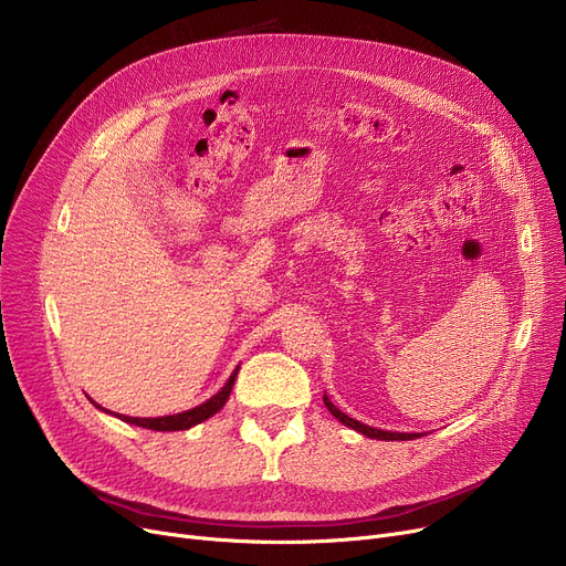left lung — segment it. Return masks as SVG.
I'll use <instances>...</instances> for the list:
<instances>
[{"mask_svg": "<svg viewBox=\"0 0 566 566\" xmlns=\"http://www.w3.org/2000/svg\"><path fill=\"white\" fill-rule=\"evenodd\" d=\"M323 403H325V408H328L335 418L342 422V424H346V427H350V429H355L358 433H363V436H367V438H376V440H415V438H420L422 433H397V431H382V429H374V427H367V424H363V422H358V420H353V418H348L346 412H342L328 397L323 395Z\"/></svg>", "mask_w": 566, "mask_h": 566, "instance_id": "1", "label": "left lung"}]
</instances>
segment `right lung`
I'll return each mask as SVG.
<instances>
[{"label": "right lung", "mask_w": 566, "mask_h": 566, "mask_svg": "<svg viewBox=\"0 0 566 566\" xmlns=\"http://www.w3.org/2000/svg\"><path fill=\"white\" fill-rule=\"evenodd\" d=\"M235 374H238V367L233 369V374L229 376V380L224 382V388L213 395L208 401H203L201 406L192 408V410H186V412H176V415H165V418H128V415H116L118 420H124L128 424H135V427H144V429H151V431H186L208 418H213V415L227 403L229 399V392L233 388V380H235ZM94 403V401H92ZM96 408H101L98 403H94ZM105 410V408H101ZM109 412V410H107Z\"/></svg>", "instance_id": "1"}]
</instances>
